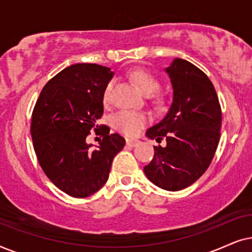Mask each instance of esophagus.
I'll return each mask as SVG.
<instances>
[{
    "instance_id": "1",
    "label": "esophagus",
    "mask_w": 252,
    "mask_h": 252,
    "mask_svg": "<svg viewBox=\"0 0 252 252\" xmlns=\"http://www.w3.org/2000/svg\"><path fill=\"white\" fill-rule=\"evenodd\" d=\"M126 145H128V146H131V147L136 146L137 144H138V142H137V140H133V139H126Z\"/></svg>"
}]
</instances>
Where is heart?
<instances>
[{
  "instance_id": "heart-1",
  "label": "heart",
  "mask_w": 252,
  "mask_h": 252,
  "mask_svg": "<svg viewBox=\"0 0 252 252\" xmlns=\"http://www.w3.org/2000/svg\"><path fill=\"white\" fill-rule=\"evenodd\" d=\"M131 78L135 80L140 90L146 95H152L160 87V83L152 73L145 71V70H136L131 73ZM114 87V79H110L106 83L105 89L102 92L103 102H108L112 95ZM149 116L145 113L133 112V110H121L113 117V126L120 132L126 136H136L138 135L140 130L149 122Z\"/></svg>"
}]
</instances>
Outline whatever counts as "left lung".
Instances as JSON below:
<instances>
[{
	"label": "left lung",
	"mask_w": 252,
	"mask_h": 252,
	"mask_svg": "<svg viewBox=\"0 0 252 252\" xmlns=\"http://www.w3.org/2000/svg\"><path fill=\"white\" fill-rule=\"evenodd\" d=\"M166 72L173 85V103L146 136L158 143L166 139L167 145L154 146L144 173L161 189L179 191L209 168L220 140L222 114L212 82L199 68L175 59Z\"/></svg>",
	"instance_id": "left-lung-1"
}]
</instances>
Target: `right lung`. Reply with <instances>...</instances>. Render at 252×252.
I'll use <instances>...</instances> for the list:
<instances>
[{
	"instance_id": "obj_1",
	"label": "right lung",
	"mask_w": 252,
	"mask_h": 252,
	"mask_svg": "<svg viewBox=\"0 0 252 252\" xmlns=\"http://www.w3.org/2000/svg\"><path fill=\"white\" fill-rule=\"evenodd\" d=\"M114 73L93 63L63 69L43 86L32 113L31 136L36 158L47 177L76 198L91 196L105 186L114 157L126 140L99 126L102 92ZM102 127L98 149L86 143L89 131Z\"/></svg>"
}]
</instances>
